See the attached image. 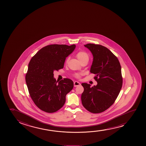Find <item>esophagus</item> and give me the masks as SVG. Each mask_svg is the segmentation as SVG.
<instances>
[{
	"label": "esophagus",
	"instance_id": "esophagus-1",
	"mask_svg": "<svg viewBox=\"0 0 146 146\" xmlns=\"http://www.w3.org/2000/svg\"><path fill=\"white\" fill-rule=\"evenodd\" d=\"M80 83L79 82H78V81H75L74 82V86L75 87H76L77 86H79L80 85Z\"/></svg>",
	"mask_w": 146,
	"mask_h": 146
}]
</instances>
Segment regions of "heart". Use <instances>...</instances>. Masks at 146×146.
Masks as SVG:
<instances>
[{
    "instance_id": "heart-1",
    "label": "heart",
    "mask_w": 146,
    "mask_h": 146,
    "mask_svg": "<svg viewBox=\"0 0 146 146\" xmlns=\"http://www.w3.org/2000/svg\"><path fill=\"white\" fill-rule=\"evenodd\" d=\"M76 57L77 58L78 60L80 62H81V61H84V60H87V61H88L89 60V58L88 54L86 52H84V51H79V52H78L76 54ZM67 61H68V60H67ZM81 74H76L75 75V76H76L77 78H80V77H81Z\"/></svg>"
}]
</instances>
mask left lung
Segmentation results:
<instances>
[{
    "label": "left lung",
    "instance_id": "left-lung-1",
    "mask_svg": "<svg viewBox=\"0 0 146 146\" xmlns=\"http://www.w3.org/2000/svg\"><path fill=\"white\" fill-rule=\"evenodd\" d=\"M84 46L93 56L90 71L96 75L97 84L91 87L82 83V105L89 112L100 113L112 106L119 94L123 84L121 67L118 58L105 47L91 43Z\"/></svg>",
    "mask_w": 146,
    "mask_h": 146
}]
</instances>
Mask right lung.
I'll return each instance as SVG.
<instances>
[{
  "label": "right lung",
  "instance_id": "obj_1",
  "mask_svg": "<svg viewBox=\"0 0 146 146\" xmlns=\"http://www.w3.org/2000/svg\"><path fill=\"white\" fill-rule=\"evenodd\" d=\"M75 47V44L49 45L41 48L30 60L26 85L34 103L44 112L54 113L62 108L66 95L73 88L72 80L65 78L58 82L53 72L63 68L66 57Z\"/></svg>",
  "mask_w": 146,
  "mask_h": 146
}]
</instances>
